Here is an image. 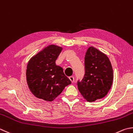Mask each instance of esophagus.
Listing matches in <instances>:
<instances>
[{"mask_svg": "<svg viewBox=\"0 0 133 133\" xmlns=\"http://www.w3.org/2000/svg\"><path fill=\"white\" fill-rule=\"evenodd\" d=\"M69 79H70V81H71V82H74V77L73 76H70L69 77Z\"/></svg>", "mask_w": 133, "mask_h": 133, "instance_id": "esophagus-1", "label": "esophagus"}]
</instances>
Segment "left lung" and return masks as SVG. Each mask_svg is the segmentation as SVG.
<instances>
[{
  "label": "left lung",
  "mask_w": 133,
  "mask_h": 133,
  "mask_svg": "<svg viewBox=\"0 0 133 133\" xmlns=\"http://www.w3.org/2000/svg\"><path fill=\"white\" fill-rule=\"evenodd\" d=\"M113 81V70L105 54L90 46L85 56V74L77 85L82 96L89 102L101 99L107 95Z\"/></svg>",
  "instance_id": "8db88e82"
}]
</instances>
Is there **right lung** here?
<instances>
[{"label": "right lung", "mask_w": 133, "mask_h": 133, "mask_svg": "<svg viewBox=\"0 0 133 133\" xmlns=\"http://www.w3.org/2000/svg\"><path fill=\"white\" fill-rule=\"evenodd\" d=\"M62 48L50 45L32 57L26 69L29 88L34 96L52 101L58 97L71 81L64 74L61 67L55 63Z\"/></svg>", "instance_id": "right-lung-1"}]
</instances>
